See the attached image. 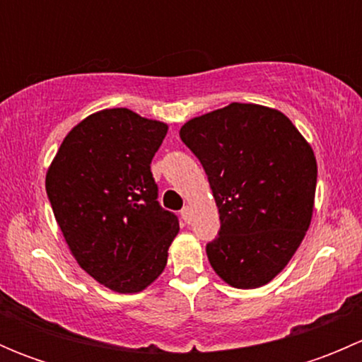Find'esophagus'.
<instances>
[{
  "label": "esophagus",
  "instance_id": "obj_1",
  "mask_svg": "<svg viewBox=\"0 0 362 362\" xmlns=\"http://www.w3.org/2000/svg\"><path fill=\"white\" fill-rule=\"evenodd\" d=\"M180 215H182V218H184L185 222L191 221V210H189V206H184V208H182Z\"/></svg>",
  "mask_w": 362,
  "mask_h": 362
}]
</instances>
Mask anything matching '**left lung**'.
<instances>
[{"label":"left lung","mask_w":362,"mask_h":362,"mask_svg":"<svg viewBox=\"0 0 362 362\" xmlns=\"http://www.w3.org/2000/svg\"><path fill=\"white\" fill-rule=\"evenodd\" d=\"M180 138L202 160L221 217L206 245L214 272L236 289L272 282L310 228L317 160L275 108L231 103L187 120Z\"/></svg>","instance_id":"obj_1"}]
</instances>
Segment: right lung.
<instances>
[{"instance_id": "obj_1", "label": "right lung", "mask_w": 362, "mask_h": 362, "mask_svg": "<svg viewBox=\"0 0 362 362\" xmlns=\"http://www.w3.org/2000/svg\"><path fill=\"white\" fill-rule=\"evenodd\" d=\"M168 124L105 108L66 134L45 177L69 252L96 282L120 294L147 289L168 262L178 218L158 203L151 163Z\"/></svg>"}]
</instances>
